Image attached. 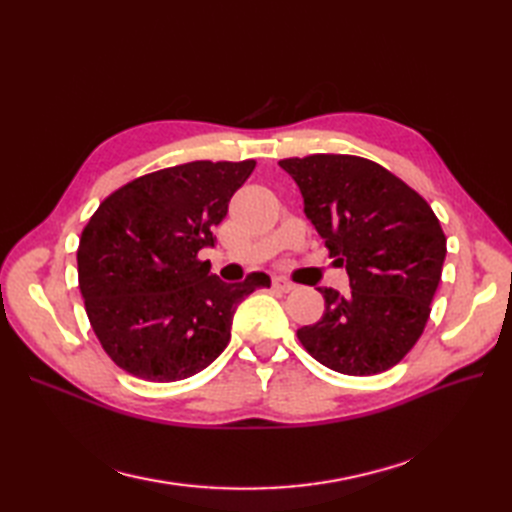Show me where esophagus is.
<instances>
[{
	"label": "esophagus",
	"instance_id": "esophagus-1",
	"mask_svg": "<svg viewBox=\"0 0 512 512\" xmlns=\"http://www.w3.org/2000/svg\"><path fill=\"white\" fill-rule=\"evenodd\" d=\"M273 288L280 292H290V290H294V284L290 280H286L284 275H273Z\"/></svg>",
	"mask_w": 512,
	"mask_h": 512
}]
</instances>
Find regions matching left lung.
<instances>
[{
    "instance_id": "obj_1",
    "label": "left lung",
    "mask_w": 512,
    "mask_h": 512,
    "mask_svg": "<svg viewBox=\"0 0 512 512\" xmlns=\"http://www.w3.org/2000/svg\"><path fill=\"white\" fill-rule=\"evenodd\" d=\"M303 211L346 267L350 292L318 288L324 314L297 331L303 348L339 374L391 369L423 335L446 258L427 200L380 164L337 153L280 160Z\"/></svg>"
}]
</instances>
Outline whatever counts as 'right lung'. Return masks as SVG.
<instances>
[{
  "instance_id": "obj_1",
  "label": "right lung",
  "mask_w": 512,
  "mask_h": 512,
  "mask_svg": "<svg viewBox=\"0 0 512 512\" xmlns=\"http://www.w3.org/2000/svg\"><path fill=\"white\" fill-rule=\"evenodd\" d=\"M256 162L198 160L156 170L108 196L83 228L79 288L104 352L128 374L175 382L209 367L230 342L237 305L267 273L239 284L200 260Z\"/></svg>"
}]
</instances>
